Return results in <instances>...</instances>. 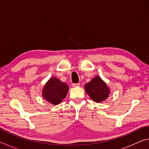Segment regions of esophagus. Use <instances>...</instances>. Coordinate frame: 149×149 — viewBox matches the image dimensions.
<instances>
[{"instance_id":"1","label":"esophagus","mask_w":149,"mask_h":149,"mask_svg":"<svg viewBox=\"0 0 149 149\" xmlns=\"http://www.w3.org/2000/svg\"><path fill=\"white\" fill-rule=\"evenodd\" d=\"M80 85L79 84H72V87H79Z\"/></svg>"}]
</instances>
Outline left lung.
I'll use <instances>...</instances> for the list:
<instances>
[{
  "label": "left lung",
  "instance_id": "left-lung-1",
  "mask_svg": "<svg viewBox=\"0 0 149 149\" xmlns=\"http://www.w3.org/2000/svg\"><path fill=\"white\" fill-rule=\"evenodd\" d=\"M85 90L93 101L102 102L108 99L110 90L107 84L99 75L93 78L91 81L85 85Z\"/></svg>",
  "mask_w": 149,
  "mask_h": 149
}]
</instances>
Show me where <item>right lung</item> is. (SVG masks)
I'll return each mask as SVG.
<instances>
[{"instance_id": "obj_1", "label": "right lung", "mask_w": 149, "mask_h": 149, "mask_svg": "<svg viewBox=\"0 0 149 149\" xmlns=\"http://www.w3.org/2000/svg\"><path fill=\"white\" fill-rule=\"evenodd\" d=\"M69 87L56 77H51L45 84L42 90V96L50 104L57 105L61 103L66 97Z\"/></svg>"}]
</instances>
